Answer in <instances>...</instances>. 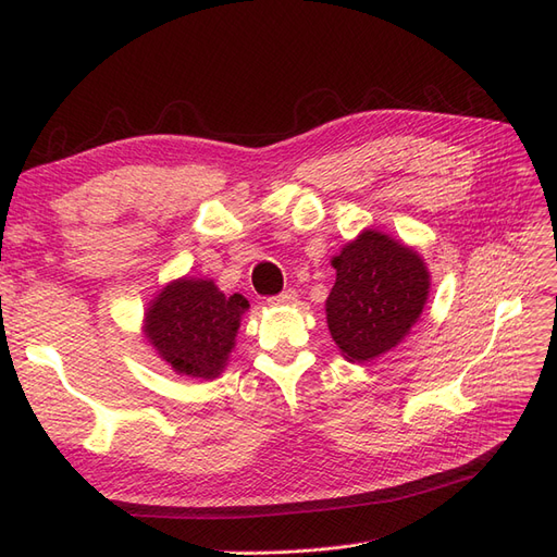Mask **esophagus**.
I'll return each mask as SVG.
<instances>
[{
    "instance_id": "34e87169",
    "label": "esophagus",
    "mask_w": 557,
    "mask_h": 557,
    "mask_svg": "<svg viewBox=\"0 0 557 557\" xmlns=\"http://www.w3.org/2000/svg\"><path fill=\"white\" fill-rule=\"evenodd\" d=\"M295 301H297L295 290H285L276 297H269V305H272V307H290V305H295Z\"/></svg>"
}]
</instances>
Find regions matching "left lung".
I'll use <instances>...</instances> for the list:
<instances>
[{
	"label": "left lung",
	"mask_w": 557,
	"mask_h": 557,
	"mask_svg": "<svg viewBox=\"0 0 557 557\" xmlns=\"http://www.w3.org/2000/svg\"><path fill=\"white\" fill-rule=\"evenodd\" d=\"M332 267L336 281L325 301L332 339L348 362H372L418 323L430 295L428 264L413 246L367 227Z\"/></svg>",
	"instance_id": "8db88e82"
}]
</instances>
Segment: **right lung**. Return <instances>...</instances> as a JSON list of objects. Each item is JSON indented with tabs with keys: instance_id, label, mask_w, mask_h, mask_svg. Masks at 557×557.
<instances>
[{
	"instance_id": "obj_1",
	"label": "right lung",
	"mask_w": 557,
	"mask_h": 557,
	"mask_svg": "<svg viewBox=\"0 0 557 557\" xmlns=\"http://www.w3.org/2000/svg\"><path fill=\"white\" fill-rule=\"evenodd\" d=\"M248 299L211 278L181 276L160 288L144 313V336L176 374L213 381L225 372Z\"/></svg>"
}]
</instances>
